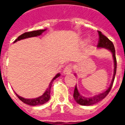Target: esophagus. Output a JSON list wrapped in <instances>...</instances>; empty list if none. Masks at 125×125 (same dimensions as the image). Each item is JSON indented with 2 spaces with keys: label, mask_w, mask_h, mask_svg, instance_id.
I'll use <instances>...</instances> for the list:
<instances>
[{
  "label": "esophagus",
  "mask_w": 125,
  "mask_h": 125,
  "mask_svg": "<svg viewBox=\"0 0 125 125\" xmlns=\"http://www.w3.org/2000/svg\"><path fill=\"white\" fill-rule=\"evenodd\" d=\"M72 72V65H68L65 68V69L63 71V73L65 75V74H69Z\"/></svg>",
  "instance_id": "obj_1"
}]
</instances>
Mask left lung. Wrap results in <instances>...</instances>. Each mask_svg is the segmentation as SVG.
<instances>
[{
	"label": "left lung",
	"instance_id": "8db88e82",
	"mask_svg": "<svg viewBox=\"0 0 125 125\" xmlns=\"http://www.w3.org/2000/svg\"><path fill=\"white\" fill-rule=\"evenodd\" d=\"M98 35H99V41L98 44L97 45L98 48H104V49H108L113 54V61H114V73H113V77L112 79V81L110 84V86L108 87L107 90L102 93L95 95L92 97H84L82 95L80 94L77 88V86L76 85L74 92H73V98L76 100V102L79 104L82 105V106H90V105L95 104L97 102L101 101L102 99H104L105 97L107 96V94L109 93L111 88L113 86V82L115 80V78L116 72V60L115 56V46L113 45V42L110 41L108 39L104 36L100 31H98ZM76 76V74H75Z\"/></svg>",
	"mask_w": 125,
	"mask_h": 125
}]
</instances>
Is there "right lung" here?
Returning <instances> with one entry per match:
<instances>
[{"mask_svg": "<svg viewBox=\"0 0 125 125\" xmlns=\"http://www.w3.org/2000/svg\"><path fill=\"white\" fill-rule=\"evenodd\" d=\"M47 29H41V30H37V31H31V32H27L22 34L21 35L19 36L18 37L15 41L14 43L17 42L18 41H20L22 39H25L27 38H30V37H37V36L41 35L42 33L46 31ZM60 76V73H57L53 78L52 79V80L51 82L49 83L48 88H47V90L45 91L43 95H41L40 96L37 97V98H25L23 97L20 96L19 95H18L17 93H15L16 95L17 96V97L19 99L24 103H25L27 104L30 105V106H37V105H42L46 103L47 101H49V98H50V92H51V87L53 84V82L58 77Z\"/></svg>", "mask_w": 125, "mask_h": 125, "instance_id": "right-lung-1", "label": "right lung"}]
</instances>
